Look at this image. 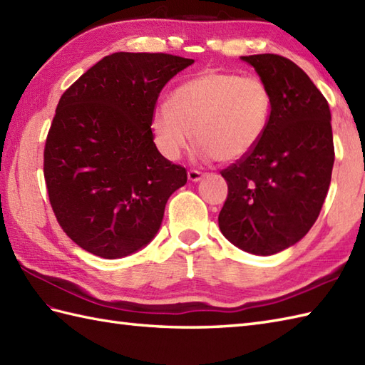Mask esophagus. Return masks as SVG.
Listing matches in <instances>:
<instances>
[{"label": "esophagus", "mask_w": 365, "mask_h": 365, "mask_svg": "<svg viewBox=\"0 0 365 365\" xmlns=\"http://www.w3.org/2000/svg\"><path fill=\"white\" fill-rule=\"evenodd\" d=\"M204 175L205 174L202 173V170H199V169H190L188 170V178H190L191 182H199Z\"/></svg>", "instance_id": "esophagus-1"}]
</instances>
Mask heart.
Listing matches in <instances>:
<instances>
[{
  "mask_svg": "<svg viewBox=\"0 0 365 365\" xmlns=\"http://www.w3.org/2000/svg\"><path fill=\"white\" fill-rule=\"evenodd\" d=\"M271 103L268 86L257 76L200 72L174 89L170 105L155 106V143L168 160L180 158L196 138L204 157L240 161L265 136Z\"/></svg>",
  "mask_w": 365,
  "mask_h": 365,
  "instance_id": "heart-1",
  "label": "heart"
}]
</instances>
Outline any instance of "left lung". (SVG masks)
Segmentation results:
<instances>
[{
  "label": "left lung",
  "mask_w": 365,
  "mask_h": 365,
  "mask_svg": "<svg viewBox=\"0 0 365 365\" xmlns=\"http://www.w3.org/2000/svg\"><path fill=\"white\" fill-rule=\"evenodd\" d=\"M242 59L260 75L273 103L260 144L221 170L229 192L218 222L240 250L271 255L299 242L319 218L334 165L331 111L293 61L271 53Z\"/></svg>",
  "instance_id": "1"
}]
</instances>
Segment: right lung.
I'll return each mask as SVG.
<instances>
[{
	"instance_id": "right-lung-1",
	"label": "right lung",
	"mask_w": 365,
	"mask_h": 365,
	"mask_svg": "<svg viewBox=\"0 0 365 365\" xmlns=\"http://www.w3.org/2000/svg\"><path fill=\"white\" fill-rule=\"evenodd\" d=\"M195 61L113 53L68 88L43 150V177L61 229L98 257L119 259L157 234L187 169L153 143L152 113L165 84Z\"/></svg>"
}]
</instances>
